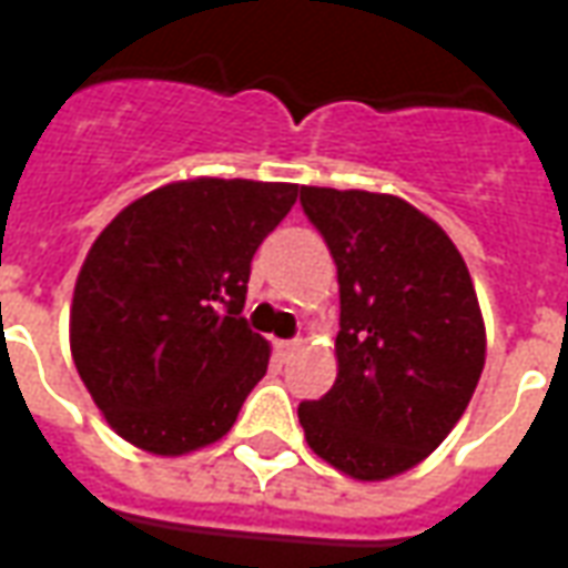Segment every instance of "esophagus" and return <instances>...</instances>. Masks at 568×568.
I'll return each mask as SVG.
<instances>
[{
    "label": "esophagus",
    "mask_w": 568,
    "mask_h": 568,
    "mask_svg": "<svg viewBox=\"0 0 568 568\" xmlns=\"http://www.w3.org/2000/svg\"><path fill=\"white\" fill-rule=\"evenodd\" d=\"M301 344H304V341H280V344H276V353H280V358H288L295 349H301Z\"/></svg>",
    "instance_id": "1"
}]
</instances>
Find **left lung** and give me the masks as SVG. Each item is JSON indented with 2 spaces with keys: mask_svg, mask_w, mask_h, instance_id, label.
<instances>
[{
  "mask_svg": "<svg viewBox=\"0 0 568 568\" xmlns=\"http://www.w3.org/2000/svg\"><path fill=\"white\" fill-rule=\"evenodd\" d=\"M341 285L337 381L301 402L310 450L356 480L414 468L450 435L487 358V332L459 248L407 200L301 187Z\"/></svg>",
  "mask_w": 568,
  "mask_h": 568,
  "instance_id": "1",
  "label": "left lung"
}]
</instances>
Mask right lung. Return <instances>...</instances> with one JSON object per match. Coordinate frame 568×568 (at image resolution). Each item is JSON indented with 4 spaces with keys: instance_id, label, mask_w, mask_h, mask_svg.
Instances as JSON below:
<instances>
[{
    "instance_id": "1",
    "label": "right lung",
    "mask_w": 568,
    "mask_h": 568,
    "mask_svg": "<svg viewBox=\"0 0 568 568\" xmlns=\"http://www.w3.org/2000/svg\"><path fill=\"white\" fill-rule=\"evenodd\" d=\"M297 185L187 179L133 200L75 280L69 346L109 426L154 456L224 438L267 374L271 344L243 320L252 255Z\"/></svg>"
}]
</instances>
